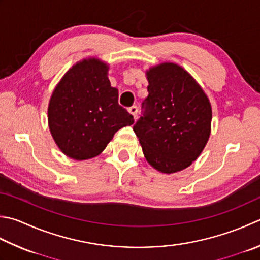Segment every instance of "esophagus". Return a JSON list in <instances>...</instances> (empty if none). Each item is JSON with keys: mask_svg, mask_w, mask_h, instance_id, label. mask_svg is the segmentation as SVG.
<instances>
[{"mask_svg": "<svg viewBox=\"0 0 260 260\" xmlns=\"http://www.w3.org/2000/svg\"><path fill=\"white\" fill-rule=\"evenodd\" d=\"M137 107L136 106H132L131 108H128V111H129V114L134 117V119L136 118V116H137Z\"/></svg>", "mask_w": 260, "mask_h": 260, "instance_id": "34e87169", "label": "esophagus"}]
</instances>
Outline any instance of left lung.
<instances>
[{"label": "left lung", "instance_id": "left-lung-1", "mask_svg": "<svg viewBox=\"0 0 260 260\" xmlns=\"http://www.w3.org/2000/svg\"><path fill=\"white\" fill-rule=\"evenodd\" d=\"M149 95L133 129L146 161L164 174L186 169L211 134L212 107L204 90L185 69L162 63L146 71Z\"/></svg>", "mask_w": 260, "mask_h": 260}]
</instances>
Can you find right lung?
Masks as SVG:
<instances>
[{
    "label": "right lung",
    "mask_w": 260,
    "mask_h": 260,
    "mask_svg": "<svg viewBox=\"0 0 260 260\" xmlns=\"http://www.w3.org/2000/svg\"><path fill=\"white\" fill-rule=\"evenodd\" d=\"M109 66L95 57L73 65L56 85L48 105V126L65 155L88 160L99 155L115 133L134 123L118 105L110 85Z\"/></svg>",
    "instance_id": "obj_1"
}]
</instances>
